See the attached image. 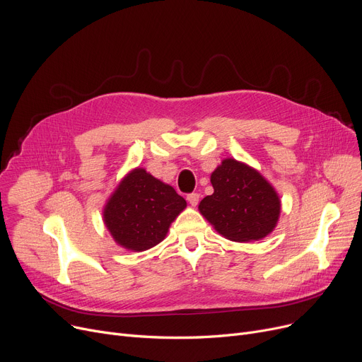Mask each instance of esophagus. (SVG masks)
Instances as JSON below:
<instances>
[{
    "mask_svg": "<svg viewBox=\"0 0 362 362\" xmlns=\"http://www.w3.org/2000/svg\"><path fill=\"white\" fill-rule=\"evenodd\" d=\"M186 199H187V202L191 204L192 206H197L198 202H199V194H189V195L186 197Z\"/></svg>",
    "mask_w": 362,
    "mask_h": 362,
    "instance_id": "esophagus-1",
    "label": "esophagus"
}]
</instances>
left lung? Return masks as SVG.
<instances>
[{
	"instance_id": "left-lung-1",
	"label": "left lung",
	"mask_w": 362,
	"mask_h": 362,
	"mask_svg": "<svg viewBox=\"0 0 362 362\" xmlns=\"http://www.w3.org/2000/svg\"><path fill=\"white\" fill-rule=\"evenodd\" d=\"M214 194L205 197L198 210L226 239L259 240L270 235L280 217V198L259 171L226 158L211 173Z\"/></svg>"
}]
</instances>
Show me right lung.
I'll return each mask as SVG.
<instances>
[{
	"label": "right lung",
	"instance_id": "obj_1",
	"mask_svg": "<svg viewBox=\"0 0 362 362\" xmlns=\"http://www.w3.org/2000/svg\"><path fill=\"white\" fill-rule=\"evenodd\" d=\"M186 208L173 187L133 168L104 206V223L112 239L126 250L141 252L158 245L170 224Z\"/></svg>",
	"mask_w": 362,
	"mask_h": 362
}]
</instances>
